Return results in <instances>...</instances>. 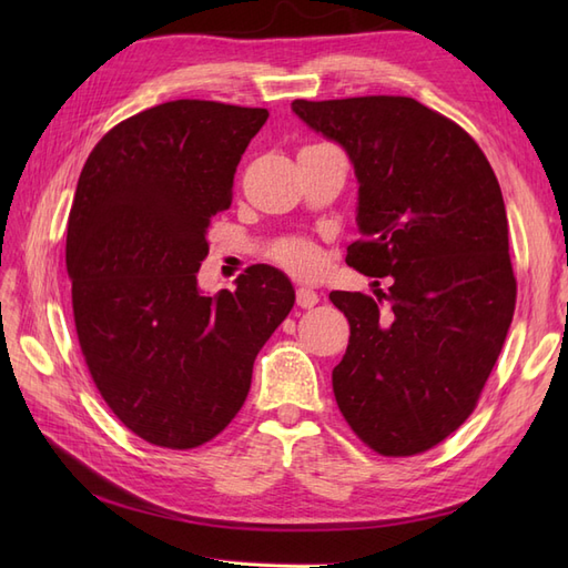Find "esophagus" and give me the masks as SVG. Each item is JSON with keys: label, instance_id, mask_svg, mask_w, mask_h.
Masks as SVG:
<instances>
[{"label": "esophagus", "instance_id": "esophagus-1", "mask_svg": "<svg viewBox=\"0 0 568 568\" xmlns=\"http://www.w3.org/2000/svg\"><path fill=\"white\" fill-rule=\"evenodd\" d=\"M296 301H298L301 307H313V305L320 303V296H317V291L307 288V286H301V288L296 291Z\"/></svg>", "mask_w": 568, "mask_h": 568}]
</instances>
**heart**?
Instances as JSON below:
<instances>
[{
	"label": "heart",
	"instance_id": "obj_1",
	"mask_svg": "<svg viewBox=\"0 0 568 568\" xmlns=\"http://www.w3.org/2000/svg\"><path fill=\"white\" fill-rule=\"evenodd\" d=\"M277 261L301 277H313L320 270V251L305 239H291L277 248Z\"/></svg>",
	"mask_w": 568,
	"mask_h": 568
}]
</instances>
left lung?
Segmentation results:
<instances>
[{"mask_svg":"<svg viewBox=\"0 0 568 568\" xmlns=\"http://www.w3.org/2000/svg\"><path fill=\"white\" fill-rule=\"evenodd\" d=\"M291 109L353 163L363 242L346 263L388 280L374 296L329 294L351 322L332 372L338 409L379 455L424 453L471 415L511 324L500 184L471 136L417 99H296Z\"/></svg>","mask_w":568,"mask_h":568,"instance_id":"1","label":"left lung"}]
</instances>
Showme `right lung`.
Listing matches in <instances>:
<instances>
[{
  "label": "right lung",
  "instance_id": "right-lung-1",
  "mask_svg": "<svg viewBox=\"0 0 568 568\" xmlns=\"http://www.w3.org/2000/svg\"><path fill=\"white\" fill-rule=\"evenodd\" d=\"M267 115L168 101L101 136L78 180L65 270L84 363L113 415L161 448H199L236 417L257 351L296 301L272 265L248 267L236 291L199 286L211 217L230 209Z\"/></svg>",
  "mask_w": 568,
  "mask_h": 568
}]
</instances>
